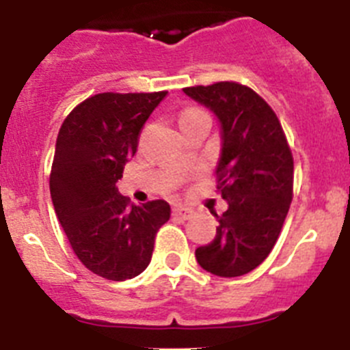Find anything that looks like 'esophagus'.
Wrapping results in <instances>:
<instances>
[{"mask_svg": "<svg viewBox=\"0 0 350 350\" xmlns=\"http://www.w3.org/2000/svg\"><path fill=\"white\" fill-rule=\"evenodd\" d=\"M173 215H177V217H180V219H184V221H187V219L193 217L194 212L191 208H187V206L177 205V206H173Z\"/></svg>", "mask_w": 350, "mask_h": 350, "instance_id": "34e87169", "label": "esophagus"}]
</instances>
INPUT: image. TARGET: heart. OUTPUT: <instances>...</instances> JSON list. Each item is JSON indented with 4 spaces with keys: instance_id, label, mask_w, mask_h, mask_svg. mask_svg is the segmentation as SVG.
<instances>
[{
    "instance_id": "heart-1",
    "label": "heart",
    "mask_w": 350,
    "mask_h": 350,
    "mask_svg": "<svg viewBox=\"0 0 350 350\" xmlns=\"http://www.w3.org/2000/svg\"><path fill=\"white\" fill-rule=\"evenodd\" d=\"M200 112H202V110H198V108H187V110H184V112L180 113V120L187 119V117L194 116V113H200Z\"/></svg>"
}]
</instances>
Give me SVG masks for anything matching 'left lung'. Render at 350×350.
Returning a JSON list of instances; mask_svg holds the SVG:
<instances>
[{
    "label": "left lung",
    "mask_w": 350,
    "mask_h": 350,
    "mask_svg": "<svg viewBox=\"0 0 350 350\" xmlns=\"http://www.w3.org/2000/svg\"><path fill=\"white\" fill-rule=\"evenodd\" d=\"M221 124L219 184L228 210L217 234L198 247L196 261L217 277H240L258 268L273 249L293 200V154L270 105L247 85L217 82L185 88Z\"/></svg>",
    "instance_id": "left-lung-1"
}]
</instances>
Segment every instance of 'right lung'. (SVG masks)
<instances>
[{"label": "right lung", "mask_w": 350, "mask_h": 350, "mask_svg": "<svg viewBox=\"0 0 350 350\" xmlns=\"http://www.w3.org/2000/svg\"><path fill=\"white\" fill-rule=\"evenodd\" d=\"M161 92H101L75 107L55 142L51 196L82 265L108 280H128L148 267L170 205L154 200L129 206L117 180L135 156L138 137Z\"/></svg>", "instance_id": "obj_1"}]
</instances>
